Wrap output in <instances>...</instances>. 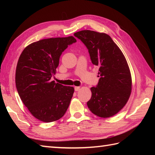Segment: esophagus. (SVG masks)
<instances>
[{
	"instance_id": "34e87169",
	"label": "esophagus",
	"mask_w": 155,
	"mask_h": 155,
	"mask_svg": "<svg viewBox=\"0 0 155 155\" xmlns=\"http://www.w3.org/2000/svg\"><path fill=\"white\" fill-rule=\"evenodd\" d=\"M80 89H81V87H74L75 91H78Z\"/></svg>"
}]
</instances>
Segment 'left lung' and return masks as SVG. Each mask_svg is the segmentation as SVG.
Here are the masks:
<instances>
[{"label":"left lung","instance_id":"1","mask_svg":"<svg viewBox=\"0 0 155 155\" xmlns=\"http://www.w3.org/2000/svg\"><path fill=\"white\" fill-rule=\"evenodd\" d=\"M74 35L88 48L92 63L99 67V81L97 87L91 88L92 96L87 106L98 117H113L125 106L132 90V78L126 58L106 33L84 30Z\"/></svg>","mask_w":155,"mask_h":155}]
</instances>
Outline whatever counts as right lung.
Instances as JSON below:
<instances>
[{"label": "right lung", "mask_w": 155, "mask_h": 155, "mask_svg": "<svg viewBox=\"0 0 155 155\" xmlns=\"http://www.w3.org/2000/svg\"><path fill=\"white\" fill-rule=\"evenodd\" d=\"M76 38H50L32 42L20 56L16 68V87L20 98L38 120L51 123L64 116L74 88L51 81L62 52Z\"/></svg>", "instance_id": "obj_1"}]
</instances>
